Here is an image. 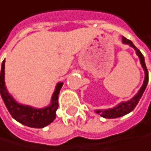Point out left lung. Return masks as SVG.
I'll list each match as a JSON object with an SVG mask.
<instances>
[{
  "label": "left lung",
  "mask_w": 151,
  "mask_h": 151,
  "mask_svg": "<svg viewBox=\"0 0 151 151\" xmlns=\"http://www.w3.org/2000/svg\"><path fill=\"white\" fill-rule=\"evenodd\" d=\"M122 42L124 44L129 45L130 47H132L136 50V54L139 58L140 64H141V66L144 70V72H145V78H144L143 84L141 86V88L139 90L138 93L132 99H130L129 101L121 102L112 109H104V111H102V109H98V111H96V113L100 114L101 117H103L105 119H115V118H119V117H122V116L129 113L130 111H132L133 109H135V107L137 106V104L139 103L140 98L142 97V94H143L145 89H146V87L148 85V81H149V71L147 70L146 64H145V60H144V56L142 55V53L139 51V50H138L136 48V46L132 43L131 40L126 39L125 37H122Z\"/></svg>",
  "instance_id": "obj_1"
}]
</instances>
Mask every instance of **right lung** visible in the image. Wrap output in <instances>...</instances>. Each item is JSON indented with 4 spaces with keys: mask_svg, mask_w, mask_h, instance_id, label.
Wrapping results in <instances>:
<instances>
[{
    "mask_svg": "<svg viewBox=\"0 0 151 151\" xmlns=\"http://www.w3.org/2000/svg\"><path fill=\"white\" fill-rule=\"evenodd\" d=\"M4 68L5 60L1 63L0 74V93L4 101V104L8 109L12 117L18 122L25 126L37 129L44 128L52 122L56 118V111L59 107L58 98L63 83L59 82L56 85L55 91L52 94V97H51L50 104L48 107L42 109H36L28 105H22L18 103L8 92L4 81Z\"/></svg>",
    "mask_w": 151,
    "mask_h": 151,
    "instance_id": "1",
    "label": "right lung"
}]
</instances>
